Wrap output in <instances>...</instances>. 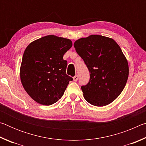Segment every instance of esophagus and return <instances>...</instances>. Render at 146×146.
<instances>
[{
    "mask_svg": "<svg viewBox=\"0 0 146 146\" xmlns=\"http://www.w3.org/2000/svg\"><path fill=\"white\" fill-rule=\"evenodd\" d=\"M73 80L76 82V81L78 80V75H75V76L73 77Z\"/></svg>",
    "mask_w": 146,
    "mask_h": 146,
    "instance_id": "1",
    "label": "esophagus"
}]
</instances>
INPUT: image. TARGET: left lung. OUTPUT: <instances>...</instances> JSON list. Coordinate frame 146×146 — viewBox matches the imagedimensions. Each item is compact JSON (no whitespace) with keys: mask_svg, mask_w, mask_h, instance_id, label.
I'll return each mask as SVG.
<instances>
[{"mask_svg":"<svg viewBox=\"0 0 146 146\" xmlns=\"http://www.w3.org/2000/svg\"><path fill=\"white\" fill-rule=\"evenodd\" d=\"M74 47L90 73V82L81 87L91 104L105 106L122 93L129 75V66L118 44L111 38L91 35L76 40Z\"/></svg>","mask_w":146,"mask_h":146,"instance_id":"obj_1","label":"left lung"}]
</instances>
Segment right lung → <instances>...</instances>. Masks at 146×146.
<instances>
[{
    "label": "right lung",
    "instance_id": "add662e5",
    "mask_svg": "<svg viewBox=\"0 0 146 146\" xmlns=\"http://www.w3.org/2000/svg\"><path fill=\"white\" fill-rule=\"evenodd\" d=\"M68 38L51 35L27 46L20 69L23 88L32 99L50 106L62 97L70 80L66 74L68 62L63 59L72 46Z\"/></svg>",
    "mask_w": 146,
    "mask_h": 146
}]
</instances>
